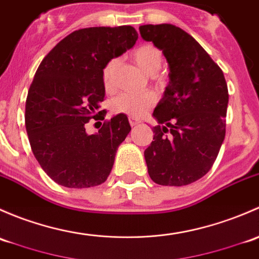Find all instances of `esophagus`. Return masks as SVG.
Listing matches in <instances>:
<instances>
[{"label": "esophagus", "instance_id": "obj_1", "mask_svg": "<svg viewBox=\"0 0 259 259\" xmlns=\"http://www.w3.org/2000/svg\"><path fill=\"white\" fill-rule=\"evenodd\" d=\"M128 121H130V124L132 127H135V126H137L138 123H140V121H138V119H136L135 117H128Z\"/></svg>", "mask_w": 259, "mask_h": 259}]
</instances>
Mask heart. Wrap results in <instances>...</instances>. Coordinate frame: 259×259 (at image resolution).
<instances>
[{
	"instance_id": "b5f03b06",
	"label": "heart",
	"mask_w": 259,
	"mask_h": 259,
	"mask_svg": "<svg viewBox=\"0 0 259 259\" xmlns=\"http://www.w3.org/2000/svg\"><path fill=\"white\" fill-rule=\"evenodd\" d=\"M131 56L138 65V67L149 74L153 81H156L157 83L161 82V77L158 76L157 72L159 71L162 62H163V56L158 47L151 44L141 45L137 49L133 50ZM117 65H118V60L111 58L102 70L103 87L108 92H112L116 89L114 73H116ZM156 101L157 96L153 91H146L142 93L123 92L114 97L111 101L110 106L113 113L128 114L130 117H142L156 103Z\"/></svg>"
}]
</instances>
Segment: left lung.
<instances>
[{"mask_svg": "<svg viewBox=\"0 0 259 259\" xmlns=\"http://www.w3.org/2000/svg\"><path fill=\"white\" fill-rule=\"evenodd\" d=\"M162 50L169 83L153 116V140L145 151L148 175L161 186H187L212 168L226 136L228 89L220 66L182 28L169 23L140 27Z\"/></svg>", "mask_w": 259, "mask_h": 259, "instance_id": "8db88e82", "label": "left lung"}]
</instances>
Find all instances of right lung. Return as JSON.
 Listing matches in <instances>:
<instances>
[{"mask_svg": "<svg viewBox=\"0 0 259 259\" xmlns=\"http://www.w3.org/2000/svg\"><path fill=\"white\" fill-rule=\"evenodd\" d=\"M138 38L132 26L74 31L42 60L28 90L25 123L42 169L61 186L89 188L107 180L118 146L131 126L126 114L105 119L102 70ZM105 120L87 135L90 119Z\"/></svg>", "mask_w": 259, "mask_h": 259, "instance_id": "obj_1", "label": "right lung"}]
</instances>
